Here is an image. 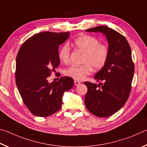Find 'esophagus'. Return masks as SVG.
I'll return each instance as SVG.
<instances>
[{"label":"esophagus","mask_w":147,"mask_h":147,"mask_svg":"<svg viewBox=\"0 0 147 147\" xmlns=\"http://www.w3.org/2000/svg\"><path fill=\"white\" fill-rule=\"evenodd\" d=\"M74 84H75L76 86H78L79 84H81L80 82L78 81V80H74Z\"/></svg>","instance_id":"1"}]
</instances>
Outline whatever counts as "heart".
Wrapping results in <instances>:
<instances>
[{
  "instance_id": "obj_1",
  "label": "heart",
  "mask_w": 147,
  "mask_h": 147,
  "mask_svg": "<svg viewBox=\"0 0 147 147\" xmlns=\"http://www.w3.org/2000/svg\"><path fill=\"white\" fill-rule=\"evenodd\" d=\"M76 49L83 52L84 56L81 65H72L65 69V74L76 80H82L93 71V67L100 69L105 66L109 56V47L106 43H100L96 37L83 35L74 41ZM71 51L68 45L63 46L58 53L61 62L68 63L70 61Z\"/></svg>"
}]
</instances>
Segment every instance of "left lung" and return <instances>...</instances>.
I'll return each mask as SVG.
<instances>
[{
    "label": "left lung",
    "instance_id": "1",
    "mask_svg": "<svg viewBox=\"0 0 147 147\" xmlns=\"http://www.w3.org/2000/svg\"><path fill=\"white\" fill-rule=\"evenodd\" d=\"M86 31L102 32L109 43L108 60L94 76L100 84L84 82L88 87L87 109L94 115L107 117L118 111L130 94L134 74L131 48L124 36L108 26H98Z\"/></svg>",
    "mask_w": 147,
    "mask_h": 147
}]
</instances>
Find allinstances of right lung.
Segmentation results:
<instances>
[{
	"mask_svg": "<svg viewBox=\"0 0 147 147\" xmlns=\"http://www.w3.org/2000/svg\"><path fill=\"white\" fill-rule=\"evenodd\" d=\"M69 36V32H41L26 40L19 50L16 85L24 105L34 115L45 117L57 112L63 93L73 88L71 77H61L51 84L47 80L59 65V46Z\"/></svg>",
	"mask_w": 147,
	"mask_h": 147,
	"instance_id": "obj_1",
	"label": "right lung"
}]
</instances>
